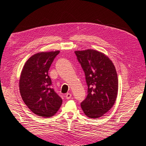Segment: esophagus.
Segmentation results:
<instances>
[{
  "mask_svg": "<svg viewBox=\"0 0 146 146\" xmlns=\"http://www.w3.org/2000/svg\"><path fill=\"white\" fill-rule=\"evenodd\" d=\"M71 97H72V94L70 93H69V92H68V93L65 94V98H66V99H70V98H71Z\"/></svg>",
  "mask_w": 146,
  "mask_h": 146,
  "instance_id": "34e87169",
  "label": "esophagus"
}]
</instances>
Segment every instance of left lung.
<instances>
[{
	"label": "left lung",
	"instance_id": "left-lung-1",
	"mask_svg": "<svg viewBox=\"0 0 146 146\" xmlns=\"http://www.w3.org/2000/svg\"><path fill=\"white\" fill-rule=\"evenodd\" d=\"M85 72L88 96L81 103L90 118L103 116L114 105L118 92V78L112 61L104 53L94 49L75 51Z\"/></svg>",
	"mask_w": 146,
	"mask_h": 146
}]
</instances>
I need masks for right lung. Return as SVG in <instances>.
Listing matches in <instances>:
<instances>
[{
	"instance_id": "right-lung-1",
	"label": "right lung",
	"mask_w": 146,
	"mask_h": 146,
	"mask_svg": "<svg viewBox=\"0 0 146 146\" xmlns=\"http://www.w3.org/2000/svg\"><path fill=\"white\" fill-rule=\"evenodd\" d=\"M59 50L35 54L26 61L21 73L19 91L25 104L34 114L50 117L58 111L62 99L51 88L49 68Z\"/></svg>"
}]
</instances>
